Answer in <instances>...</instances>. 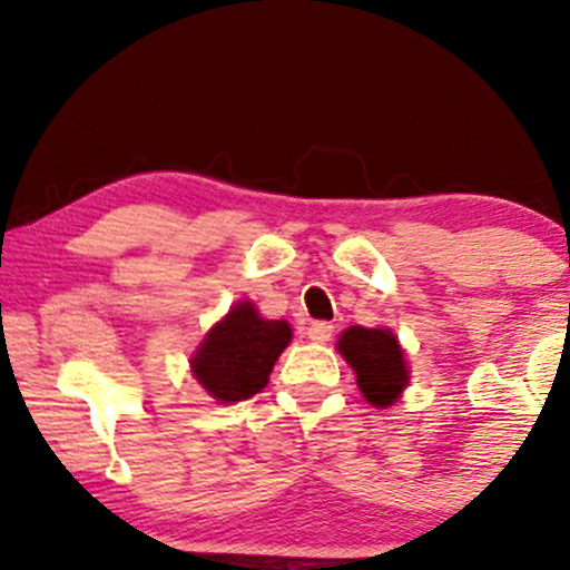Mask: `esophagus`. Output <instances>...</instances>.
I'll list each match as a JSON object with an SVG mask.
<instances>
[{"label":"esophagus","instance_id":"obj_1","mask_svg":"<svg viewBox=\"0 0 570 570\" xmlns=\"http://www.w3.org/2000/svg\"><path fill=\"white\" fill-rule=\"evenodd\" d=\"M308 340L311 342H322V345H324V342H330L332 340V334H334V326L330 324V322H314V324H311L308 326Z\"/></svg>","mask_w":570,"mask_h":570}]
</instances>
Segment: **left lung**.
<instances>
[{
	"label": "left lung",
	"mask_w": 570,
	"mask_h": 570,
	"mask_svg": "<svg viewBox=\"0 0 570 570\" xmlns=\"http://www.w3.org/2000/svg\"><path fill=\"white\" fill-rule=\"evenodd\" d=\"M340 355L355 371L357 389L373 407H389L407 386L410 371L400 340L389 330L350 326L337 342Z\"/></svg>",
	"instance_id": "obj_1"
}]
</instances>
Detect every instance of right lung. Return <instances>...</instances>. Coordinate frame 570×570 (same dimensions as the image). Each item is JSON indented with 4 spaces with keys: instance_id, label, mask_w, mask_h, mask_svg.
I'll list each match as a JSON object with an SVG mask.
<instances>
[{
    "instance_id": "obj_1",
    "label": "right lung",
    "mask_w": 570,
    "mask_h": 570,
    "mask_svg": "<svg viewBox=\"0 0 570 570\" xmlns=\"http://www.w3.org/2000/svg\"><path fill=\"white\" fill-rule=\"evenodd\" d=\"M291 340V324L262 318L252 301H240L202 340L191 357V373L220 404L248 400L267 386Z\"/></svg>"
}]
</instances>
